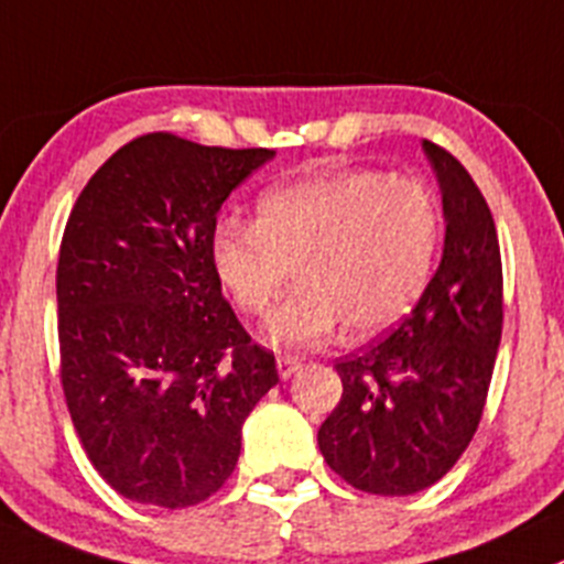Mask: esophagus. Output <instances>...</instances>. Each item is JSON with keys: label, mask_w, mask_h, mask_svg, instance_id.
<instances>
[{"label": "esophagus", "mask_w": 564, "mask_h": 564, "mask_svg": "<svg viewBox=\"0 0 564 564\" xmlns=\"http://www.w3.org/2000/svg\"><path fill=\"white\" fill-rule=\"evenodd\" d=\"M300 364H303V360L300 358H294V355H283V358H278V375L283 377V380H289V377L294 375V371L300 369Z\"/></svg>", "instance_id": "obj_1"}]
</instances>
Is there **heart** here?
Here are the masks:
<instances>
[{
    "label": "heart",
    "instance_id": "b5f03b06",
    "mask_svg": "<svg viewBox=\"0 0 564 564\" xmlns=\"http://www.w3.org/2000/svg\"><path fill=\"white\" fill-rule=\"evenodd\" d=\"M256 223L223 217L209 237L217 281L245 314L267 316L272 347H311L347 322L355 336L397 325L427 289L441 242V209L421 178L375 167L300 178L267 189Z\"/></svg>",
    "mask_w": 564,
    "mask_h": 564
}]
</instances>
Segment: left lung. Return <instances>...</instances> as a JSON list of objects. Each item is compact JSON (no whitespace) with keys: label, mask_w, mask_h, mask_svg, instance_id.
<instances>
[{"label":"left lung","mask_w":564,"mask_h":564,"mask_svg":"<svg viewBox=\"0 0 564 564\" xmlns=\"http://www.w3.org/2000/svg\"><path fill=\"white\" fill-rule=\"evenodd\" d=\"M444 204V253L402 325L336 364L341 402L319 427L327 466L375 496L427 490L460 460L482 419L501 341L494 215L466 167L424 140Z\"/></svg>","instance_id":"left-lung-1"}]
</instances>
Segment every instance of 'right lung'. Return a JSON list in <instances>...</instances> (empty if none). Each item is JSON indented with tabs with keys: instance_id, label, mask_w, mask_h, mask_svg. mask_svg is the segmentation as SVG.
<instances>
[{
	"instance_id": "1",
	"label": "right lung",
	"mask_w": 564,
	"mask_h": 564,
	"mask_svg": "<svg viewBox=\"0 0 564 564\" xmlns=\"http://www.w3.org/2000/svg\"><path fill=\"white\" fill-rule=\"evenodd\" d=\"M275 151L145 134L76 198L57 261L63 391L93 468L182 510L231 477L242 424L278 382L209 261L228 195Z\"/></svg>"
}]
</instances>
